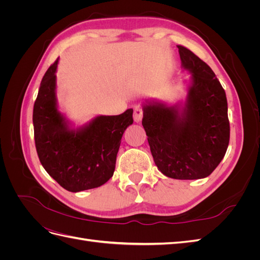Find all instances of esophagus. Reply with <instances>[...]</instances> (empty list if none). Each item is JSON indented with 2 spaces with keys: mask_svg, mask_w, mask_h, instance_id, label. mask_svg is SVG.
I'll return each instance as SVG.
<instances>
[{
  "mask_svg": "<svg viewBox=\"0 0 260 260\" xmlns=\"http://www.w3.org/2000/svg\"><path fill=\"white\" fill-rule=\"evenodd\" d=\"M143 117V108L141 106H136L135 111H133V118H135L136 122H140Z\"/></svg>",
  "mask_w": 260,
  "mask_h": 260,
  "instance_id": "1",
  "label": "esophagus"
}]
</instances>
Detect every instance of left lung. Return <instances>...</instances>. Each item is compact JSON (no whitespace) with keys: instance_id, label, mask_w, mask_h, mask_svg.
<instances>
[{"instance_id":"1","label":"left lung","mask_w":260,"mask_h":260,"mask_svg":"<svg viewBox=\"0 0 260 260\" xmlns=\"http://www.w3.org/2000/svg\"><path fill=\"white\" fill-rule=\"evenodd\" d=\"M192 85L182 111L145 105L142 124L161 174L172 179L208 177L224 157L230 141L225 92L211 68L183 45H177Z\"/></svg>"}]
</instances>
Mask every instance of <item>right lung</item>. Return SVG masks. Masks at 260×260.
<instances>
[{
	"label": "right lung",
	"mask_w": 260,
	"mask_h": 260,
	"mask_svg": "<svg viewBox=\"0 0 260 260\" xmlns=\"http://www.w3.org/2000/svg\"><path fill=\"white\" fill-rule=\"evenodd\" d=\"M46 70L34 106L37 153L46 172L69 192L99 187L114 175L124 130L133 123V109L117 116H99L86 127L70 130L57 111L55 72Z\"/></svg>",
	"instance_id": "obj_1"
}]
</instances>
